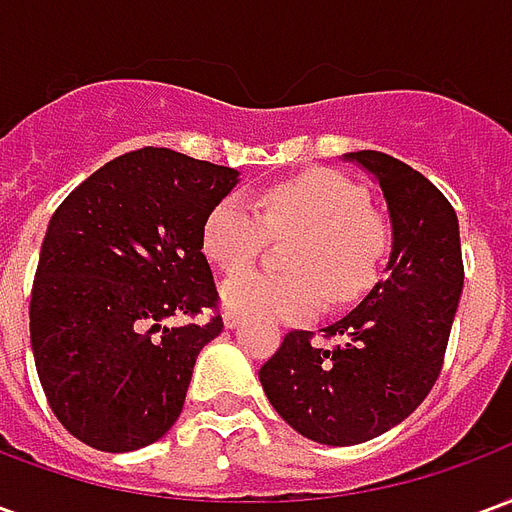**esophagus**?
<instances>
[{"mask_svg":"<svg viewBox=\"0 0 512 512\" xmlns=\"http://www.w3.org/2000/svg\"><path fill=\"white\" fill-rule=\"evenodd\" d=\"M238 323H241V315H238V312L224 310V326H227V329H235Z\"/></svg>","mask_w":512,"mask_h":512,"instance_id":"1","label":"esophagus"}]
</instances>
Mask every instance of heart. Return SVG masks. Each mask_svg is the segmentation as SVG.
Listing matches in <instances>:
<instances>
[{
    "label": "heart",
    "instance_id": "b5f03b06",
    "mask_svg": "<svg viewBox=\"0 0 512 512\" xmlns=\"http://www.w3.org/2000/svg\"><path fill=\"white\" fill-rule=\"evenodd\" d=\"M288 274L244 271L222 285V301L238 315L266 321H307L321 312L323 293L334 307L354 304L376 285L392 233L367 208V191L334 169H315L213 205L202 224V252L227 274L246 268L271 235H293Z\"/></svg>",
    "mask_w": 512,
    "mask_h": 512
}]
</instances>
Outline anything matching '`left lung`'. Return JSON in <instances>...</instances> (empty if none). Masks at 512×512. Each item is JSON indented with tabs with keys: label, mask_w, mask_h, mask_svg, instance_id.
I'll return each instance as SVG.
<instances>
[{
	"label": "left lung",
	"mask_w": 512,
	"mask_h": 512,
	"mask_svg": "<svg viewBox=\"0 0 512 512\" xmlns=\"http://www.w3.org/2000/svg\"><path fill=\"white\" fill-rule=\"evenodd\" d=\"M351 161L378 178L392 219L386 277L362 304L323 329L285 334L260 367L277 414L301 436L332 447L376 439L428 397L444 365L452 318L463 290L458 216L422 172L378 150Z\"/></svg>",
	"instance_id": "1"
}]
</instances>
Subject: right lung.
Returning a JSON list of instances; mask_svg holds the SVG:
<instances>
[{
  "mask_svg": "<svg viewBox=\"0 0 512 512\" xmlns=\"http://www.w3.org/2000/svg\"><path fill=\"white\" fill-rule=\"evenodd\" d=\"M235 180L230 167L139 147L51 216L32 354L54 417L95 450L147 447L180 417L194 362L224 329L202 224Z\"/></svg>",
  "mask_w": 512,
  "mask_h": 512,
  "instance_id": "right-lung-1",
  "label": "right lung"
}]
</instances>
